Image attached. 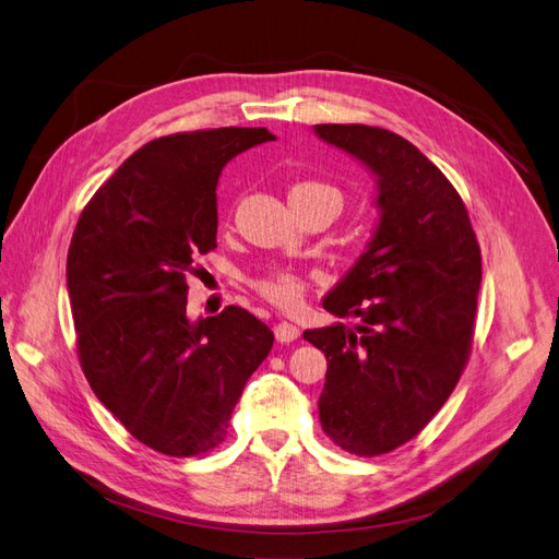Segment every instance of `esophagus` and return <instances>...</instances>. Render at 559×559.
Listing matches in <instances>:
<instances>
[{"label":"esophagus","mask_w":559,"mask_h":559,"mask_svg":"<svg viewBox=\"0 0 559 559\" xmlns=\"http://www.w3.org/2000/svg\"><path fill=\"white\" fill-rule=\"evenodd\" d=\"M298 335H300V331L296 324H292V321H280V324L275 326V337L280 343H294Z\"/></svg>","instance_id":"34e87169"}]
</instances>
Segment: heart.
<instances>
[{"mask_svg": "<svg viewBox=\"0 0 559 559\" xmlns=\"http://www.w3.org/2000/svg\"><path fill=\"white\" fill-rule=\"evenodd\" d=\"M296 195H329L335 202H341V193H337V189H333V186H329V183H321V181L296 183L289 191V198H296ZM253 286H257L261 296H265L270 302H275V306L286 308V310L298 308L302 300V292H306V284H302L300 275H296L289 267L267 270L263 277L253 282Z\"/></svg>", "mask_w": 559, "mask_h": 559, "instance_id": "obj_1", "label": "heart"}]
</instances>
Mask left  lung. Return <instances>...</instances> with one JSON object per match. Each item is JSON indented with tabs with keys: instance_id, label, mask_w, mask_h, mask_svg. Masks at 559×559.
Wrapping results in <instances>:
<instances>
[{
	"instance_id": "1",
	"label": "left lung",
	"mask_w": 559,
	"mask_h": 559,
	"mask_svg": "<svg viewBox=\"0 0 559 559\" xmlns=\"http://www.w3.org/2000/svg\"><path fill=\"white\" fill-rule=\"evenodd\" d=\"M376 177L378 224L361 257L321 300L335 321L302 333L326 354L321 429L376 456L408 443L443 408L471 352L483 280L480 247L445 175L399 134L314 126Z\"/></svg>"
}]
</instances>
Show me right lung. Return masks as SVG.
<instances>
[{
  "instance_id": "obj_1",
  "label": "right lung",
  "mask_w": 559,
  "mask_h": 559,
  "mask_svg": "<svg viewBox=\"0 0 559 559\" xmlns=\"http://www.w3.org/2000/svg\"><path fill=\"white\" fill-rule=\"evenodd\" d=\"M265 128H216L144 144L81 212L67 253L79 359L99 403L151 450L202 454L226 438L275 335L245 308L186 314L189 273L216 247V186Z\"/></svg>"
}]
</instances>
